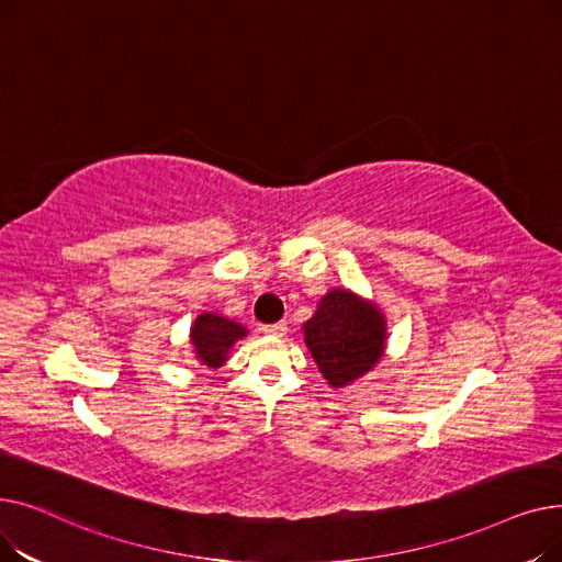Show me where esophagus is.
Segmentation results:
<instances>
[{
    "label": "esophagus",
    "mask_w": 562,
    "mask_h": 562,
    "mask_svg": "<svg viewBox=\"0 0 562 562\" xmlns=\"http://www.w3.org/2000/svg\"><path fill=\"white\" fill-rule=\"evenodd\" d=\"M261 333L271 335V337H284L286 335V323L280 321V323H271V326H261Z\"/></svg>",
    "instance_id": "34e87169"
}]
</instances>
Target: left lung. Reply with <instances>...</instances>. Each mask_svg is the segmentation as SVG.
Returning <instances> with one entry per match:
<instances>
[{"label":"left lung","instance_id":"1","mask_svg":"<svg viewBox=\"0 0 562 562\" xmlns=\"http://www.w3.org/2000/svg\"><path fill=\"white\" fill-rule=\"evenodd\" d=\"M303 335L321 375L341 390L385 358L387 318L373 301L335 286L303 323Z\"/></svg>","mask_w":562,"mask_h":562}]
</instances>
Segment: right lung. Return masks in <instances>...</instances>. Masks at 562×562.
Segmentation results:
<instances>
[{
    "instance_id": "1",
    "label": "right lung",
    "mask_w": 562,
    "mask_h": 562,
    "mask_svg": "<svg viewBox=\"0 0 562 562\" xmlns=\"http://www.w3.org/2000/svg\"><path fill=\"white\" fill-rule=\"evenodd\" d=\"M244 337H248L246 326L216 312L198 314L189 333L195 360L210 369H221L227 362L234 344Z\"/></svg>"
}]
</instances>
